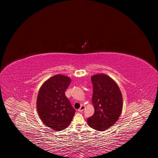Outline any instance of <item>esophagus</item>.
<instances>
[{
  "mask_svg": "<svg viewBox=\"0 0 158 158\" xmlns=\"http://www.w3.org/2000/svg\"><path fill=\"white\" fill-rule=\"evenodd\" d=\"M84 108H85V106H83V105H82L81 106V107L79 109V112H82L83 110H84Z\"/></svg>",
  "mask_w": 158,
  "mask_h": 158,
  "instance_id": "1",
  "label": "esophagus"
}]
</instances>
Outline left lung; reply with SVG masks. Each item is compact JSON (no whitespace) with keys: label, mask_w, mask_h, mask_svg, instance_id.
I'll list each match as a JSON object with an SVG mask.
<instances>
[{"label":"left lung","mask_w":158,"mask_h":158,"mask_svg":"<svg viewBox=\"0 0 158 158\" xmlns=\"http://www.w3.org/2000/svg\"><path fill=\"white\" fill-rule=\"evenodd\" d=\"M91 81L94 113L87 118V123L95 130L104 131L118 120L123 109V96L116 82L106 74L94 75Z\"/></svg>","instance_id":"obj_1"}]
</instances>
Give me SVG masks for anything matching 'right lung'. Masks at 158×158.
Returning a JSON list of instances; mask_svg holds the SVG:
<instances>
[{"label":"right lung","mask_w":158,"mask_h":158,"mask_svg":"<svg viewBox=\"0 0 158 158\" xmlns=\"http://www.w3.org/2000/svg\"><path fill=\"white\" fill-rule=\"evenodd\" d=\"M71 79L56 75L42 85L37 98V109L42 121L54 131H62L68 126L74 116L73 107L65 91Z\"/></svg>","instance_id":"1"}]
</instances>
